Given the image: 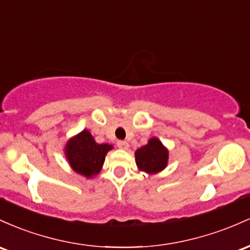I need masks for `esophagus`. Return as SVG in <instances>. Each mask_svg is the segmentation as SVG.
<instances>
[{"label": "esophagus", "mask_w": 250, "mask_h": 250, "mask_svg": "<svg viewBox=\"0 0 250 250\" xmlns=\"http://www.w3.org/2000/svg\"><path fill=\"white\" fill-rule=\"evenodd\" d=\"M117 145H118V147L123 148V150H127L128 148V143L125 142V140H118Z\"/></svg>", "instance_id": "obj_1"}]
</instances>
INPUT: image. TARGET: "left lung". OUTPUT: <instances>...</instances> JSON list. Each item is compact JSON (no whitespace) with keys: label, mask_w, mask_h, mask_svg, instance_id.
<instances>
[{"label":"left lung","mask_w":250,"mask_h":250,"mask_svg":"<svg viewBox=\"0 0 250 250\" xmlns=\"http://www.w3.org/2000/svg\"><path fill=\"white\" fill-rule=\"evenodd\" d=\"M169 152L157 138H151L145 146L136 151V163L140 170L147 173H156L167 164Z\"/></svg>","instance_id":"1"}]
</instances>
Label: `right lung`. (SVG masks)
<instances>
[{"label":"right lung","mask_w":250,"mask_h":250,"mask_svg":"<svg viewBox=\"0 0 250 250\" xmlns=\"http://www.w3.org/2000/svg\"><path fill=\"white\" fill-rule=\"evenodd\" d=\"M112 146L98 144L87 130L72 138L66 145V156L72 169L86 177L97 175L102 169L105 156Z\"/></svg>","instance_id":"add662e5"}]
</instances>
